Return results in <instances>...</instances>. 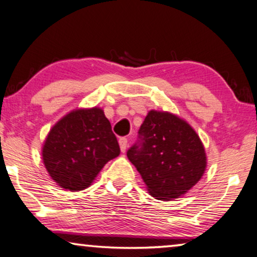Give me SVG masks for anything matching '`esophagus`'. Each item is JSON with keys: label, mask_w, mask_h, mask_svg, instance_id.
Returning a JSON list of instances; mask_svg holds the SVG:
<instances>
[{"label": "esophagus", "mask_w": 257, "mask_h": 257, "mask_svg": "<svg viewBox=\"0 0 257 257\" xmlns=\"http://www.w3.org/2000/svg\"><path fill=\"white\" fill-rule=\"evenodd\" d=\"M127 144H128V140L125 137H121L119 140V145H120V150L122 153L125 152V149H127Z\"/></svg>", "instance_id": "1"}]
</instances>
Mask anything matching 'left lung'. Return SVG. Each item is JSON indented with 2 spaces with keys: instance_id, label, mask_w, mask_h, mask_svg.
I'll use <instances>...</instances> for the list:
<instances>
[{
  "instance_id": "8db88e82",
  "label": "left lung",
  "mask_w": 257,
  "mask_h": 257,
  "mask_svg": "<svg viewBox=\"0 0 257 257\" xmlns=\"http://www.w3.org/2000/svg\"><path fill=\"white\" fill-rule=\"evenodd\" d=\"M140 141L127 152L150 195L169 201L187 193L201 180L207 167L206 151L195 130L176 114L148 113Z\"/></svg>"
}]
</instances>
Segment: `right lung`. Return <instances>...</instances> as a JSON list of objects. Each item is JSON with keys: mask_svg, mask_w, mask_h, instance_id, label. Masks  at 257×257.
<instances>
[{"mask_svg": "<svg viewBox=\"0 0 257 257\" xmlns=\"http://www.w3.org/2000/svg\"><path fill=\"white\" fill-rule=\"evenodd\" d=\"M119 154L116 137L100 107L67 113L50 129L42 146L49 176L72 192L90 186L103 167Z\"/></svg>", "mask_w": 257, "mask_h": 257, "instance_id": "right-lung-1", "label": "right lung"}]
</instances>
